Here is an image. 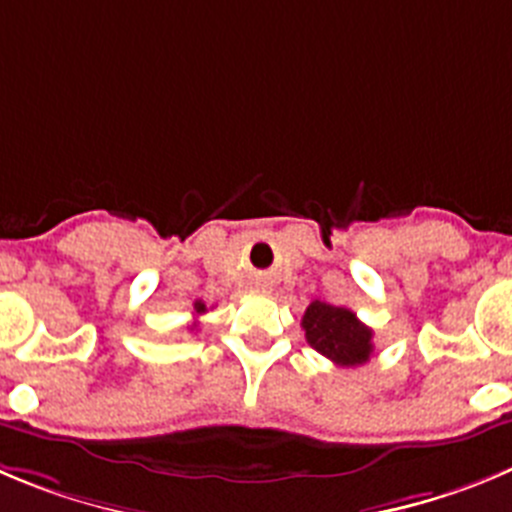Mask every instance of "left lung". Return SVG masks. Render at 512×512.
<instances>
[{"label": "left lung", "instance_id": "8db88e82", "mask_svg": "<svg viewBox=\"0 0 512 512\" xmlns=\"http://www.w3.org/2000/svg\"><path fill=\"white\" fill-rule=\"evenodd\" d=\"M303 331L305 341L321 356L331 358L336 366H361L374 353V331L358 321L356 313L348 308L313 300L305 308Z\"/></svg>", "mask_w": 512, "mask_h": 512}]
</instances>
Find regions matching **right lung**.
<instances>
[{
    "label": "right lung",
    "instance_id": "1",
    "mask_svg": "<svg viewBox=\"0 0 512 512\" xmlns=\"http://www.w3.org/2000/svg\"><path fill=\"white\" fill-rule=\"evenodd\" d=\"M204 313H207V305H204L202 300H197V303H194V315H204ZM194 326H197V323H194ZM194 326H191V328H194Z\"/></svg>",
    "mask_w": 512,
    "mask_h": 512
}]
</instances>
